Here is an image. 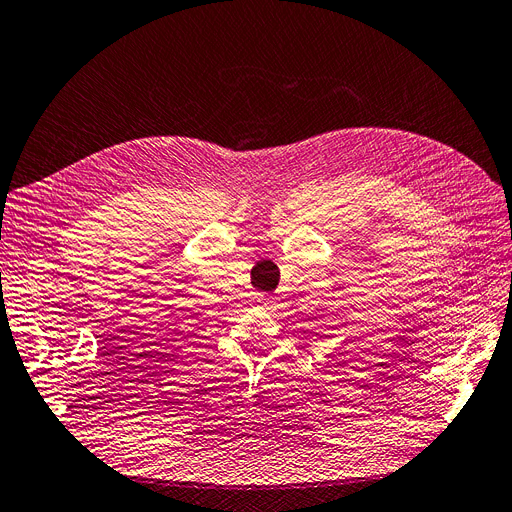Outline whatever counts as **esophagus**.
<instances>
[{"label": "esophagus", "instance_id": "obj_1", "mask_svg": "<svg viewBox=\"0 0 512 512\" xmlns=\"http://www.w3.org/2000/svg\"><path fill=\"white\" fill-rule=\"evenodd\" d=\"M260 302H262V309H269V306H273V298H260Z\"/></svg>", "mask_w": 512, "mask_h": 512}]
</instances>
